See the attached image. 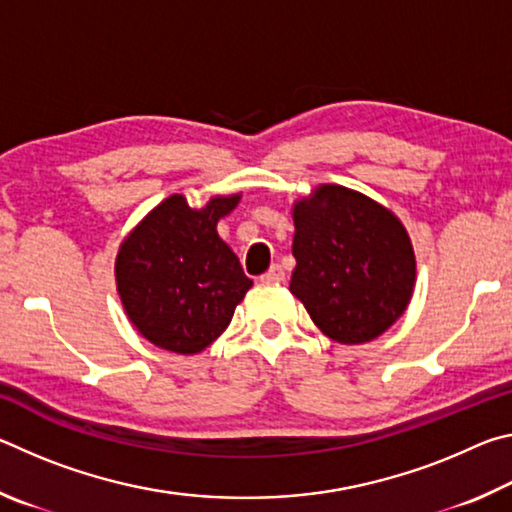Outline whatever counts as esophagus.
<instances>
[{
	"label": "esophagus",
	"instance_id": "obj_1",
	"mask_svg": "<svg viewBox=\"0 0 512 512\" xmlns=\"http://www.w3.org/2000/svg\"><path fill=\"white\" fill-rule=\"evenodd\" d=\"M259 280H262V282H275V284L277 282H284V268L280 264H273L262 277H259Z\"/></svg>",
	"mask_w": 512,
	"mask_h": 512
}]
</instances>
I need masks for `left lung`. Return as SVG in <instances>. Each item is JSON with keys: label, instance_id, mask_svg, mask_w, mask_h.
<instances>
[{"label": "left lung", "instance_id": "obj_1", "mask_svg": "<svg viewBox=\"0 0 512 512\" xmlns=\"http://www.w3.org/2000/svg\"><path fill=\"white\" fill-rule=\"evenodd\" d=\"M289 289L316 327L343 345L377 339L404 314L415 255L402 221L354 189L320 185L293 203Z\"/></svg>", "mask_w": 512, "mask_h": 512}]
</instances>
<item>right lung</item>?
<instances>
[{"mask_svg": "<svg viewBox=\"0 0 512 512\" xmlns=\"http://www.w3.org/2000/svg\"><path fill=\"white\" fill-rule=\"evenodd\" d=\"M241 194L192 210L173 194L121 241L115 277L121 305L146 341L176 354L203 352L230 325L253 280L216 232Z\"/></svg>", "mask_w": 512, "mask_h": 512, "instance_id": "add662e5", "label": "right lung"}]
</instances>
